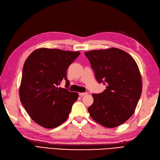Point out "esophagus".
<instances>
[{"label":"esophagus","instance_id":"34e87169","mask_svg":"<svg viewBox=\"0 0 160 160\" xmlns=\"http://www.w3.org/2000/svg\"><path fill=\"white\" fill-rule=\"evenodd\" d=\"M86 95H87V92H80L79 93V95L80 97H83V96H84Z\"/></svg>","mask_w":160,"mask_h":160}]
</instances>
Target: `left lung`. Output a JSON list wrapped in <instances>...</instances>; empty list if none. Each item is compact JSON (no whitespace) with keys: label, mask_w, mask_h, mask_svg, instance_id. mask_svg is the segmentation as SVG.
Returning a JSON list of instances; mask_svg holds the SVG:
<instances>
[{"label":"left lung","mask_w":160,"mask_h":160,"mask_svg":"<svg viewBox=\"0 0 160 160\" xmlns=\"http://www.w3.org/2000/svg\"><path fill=\"white\" fill-rule=\"evenodd\" d=\"M99 83L106 89L92 94L88 111L92 119L107 128L122 124L132 116L140 99L142 80L134 59L119 48L86 52Z\"/></svg>","instance_id":"1"}]
</instances>
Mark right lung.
<instances>
[{
    "label": "right lung",
    "mask_w": 160,
    "mask_h": 160,
    "mask_svg": "<svg viewBox=\"0 0 160 160\" xmlns=\"http://www.w3.org/2000/svg\"><path fill=\"white\" fill-rule=\"evenodd\" d=\"M80 52L39 48L23 65L19 97L28 115L47 128L59 126L68 119L78 94L69 91L67 69ZM63 79L66 89L57 86Z\"/></svg>",
    "instance_id": "1"
}]
</instances>
